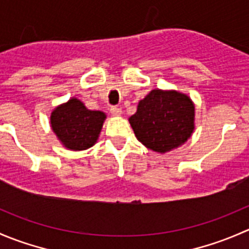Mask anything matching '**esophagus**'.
I'll return each mask as SVG.
<instances>
[{
	"label": "esophagus",
	"instance_id": "esophagus-1",
	"mask_svg": "<svg viewBox=\"0 0 249 249\" xmlns=\"http://www.w3.org/2000/svg\"><path fill=\"white\" fill-rule=\"evenodd\" d=\"M110 113H112L114 117H119V115H122V108L118 106L110 107Z\"/></svg>",
	"mask_w": 249,
	"mask_h": 249
}]
</instances>
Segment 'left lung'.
Masks as SVG:
<instances>
[{"mask_svg":"<svg viewBox=\"0 0 249 249\" xmlns=\"http://www.w3.org/2000/svg\"><path fill=\"white\" fill-rule=\"evenodd\" d=\"M136 139L164 154L187 142L195 130V105L177 90L154 89L139 102L129 118Z\"/></svg>","mask_w":249,"mask_h":249,"instance_id":"left-lung-1","label":"left lung"}]
</instances>
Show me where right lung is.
Listing matches in <instances>:
<instances>
[{
	"mask_svg": "<svg viewBox=\"0 0 249 249\" xmlns=\"http://www.w3.org/2000/svg\"><path fill=\"white\" fill-rule=\"evenodd\" d=\"M106 113L90 110L80 100L71 97L50 114V126L66 149L85 150L99 140Z\"/></svg>",
	"mask_w": 249,
	"mask_h": 249,
	"instance_id": "obj_1",
	"label": "right lung"
}]
</instances>
